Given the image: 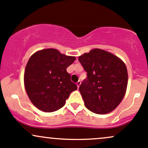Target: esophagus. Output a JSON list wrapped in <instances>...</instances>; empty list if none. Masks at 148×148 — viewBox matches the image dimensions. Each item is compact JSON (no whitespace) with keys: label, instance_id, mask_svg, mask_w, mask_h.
<instances>
[{"label":"esophagus","instance_id":"1","mask_svg":"<svg viewBox=\"0 0 148 148\" xmlns=\"http://www.w3.org/2000/svg\"><path fill=\"white\" fill-rule=\"evenodd\" d=\"M80 85H81V82H80V81H79V82L77 83V86L78 88H79V86H80Z\"/></svg>","mask_w":148,"mask_h":148}]
</instances>
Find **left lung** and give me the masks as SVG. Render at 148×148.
Returning a JSON list of instances; mask_svg holds the SVG:
<instances>
[{
	"instance_id": "obj_1",
	"label": "left lung",
	"mask_w": 148,
	"mask_h": 148,
	"mask_svg": "<svg viewBox=\"0 0 148 148\" xmlns=\"http://www.w3.org/2000/svg\"><path fill=\"white\" fill-rule=\"evenodd\" d=\"M79 61L87 72L79 86L85 106L92 112L108 114L124 98L128 84L124 62L114 55L95 48L79 56Z\"/></svg>"
}]
</instances>
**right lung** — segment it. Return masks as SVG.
<instances>
[{"instance_id":"right-lung-1","label":"right lung","mask_w":148,"mask_h":148,"mask_svg":"<svg viewBox=\"0 0 148 148\" xmlns=\"http://www.w3.org/2000/svg\"><path fill=\"white\" fill-rule=\"evenodd\" d=\"M75 60L54 48L39 50L31 56L24 71V86L37 108L52 112L64 106L71 92L77 89L66 70Z\"/></svg>"}]
</instances>
